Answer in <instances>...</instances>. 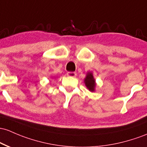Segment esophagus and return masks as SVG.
<instances>
[{
    "label": "esophagus",
    "mask_w": 147,
    "mask_h": 147,
    "mask_svg": "<svg viewBox=\"0 0 147 147\" xmlns=\"http://www.w3.org/2000/svg\"><path fill=\"white\" fill-rule=\"evenodd\" d=\"M67 75L68 77H75L77 75V73L76 72H68L67 73Z\"/></svg>",
    "instance_id": "1"
}]
</instances>
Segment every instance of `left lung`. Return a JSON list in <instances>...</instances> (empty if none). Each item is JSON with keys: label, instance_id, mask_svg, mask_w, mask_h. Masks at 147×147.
<instances>
[{"label": "left lung", "instance_id": "obj_1", "mask_svg": "<svg viewBox=\"0 0 147 147\" xmlns=\"http://www.w3.org/2000/svg\"><path fill=\"white\" fill-rule=\"evenodd\" d=\"M85 85H86V88H88L91 92H94L96 91V82L95 80L94 77H93V72H88L86 75V77L84 80Z\"/></svg>", "mask_w": 147, "mask_h": 147}]
</instances>
